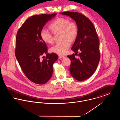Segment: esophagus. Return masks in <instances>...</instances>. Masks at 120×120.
Wrapping results in <instances>:
<instances>
[{"label":"esophagus","mask_w":120,"mask_h":120,"mask_svg":"<svg viewBox=\"0 0 120 120\" xmlns=\"http://www.w3.org/2000/svg\"><path fill=\"white\" fill-rule=\"evenodd\" d=\"M64 58H65V56H64L59 55V59H64Z\"/></svg>","instance_id":"obj_1"}]
</instances>
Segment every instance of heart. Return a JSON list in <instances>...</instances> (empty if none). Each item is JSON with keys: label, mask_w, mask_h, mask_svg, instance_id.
<instances>
[{"label": "heart", "mask_w": 120, "mask_h": 120, "mask_svg": "<svg viewBox=\"0 0 120 120\" xmlns=\"http://www.w3.org/2000/svg\"><path fill=\"white\" fill-rule=\"evenodd\" d=\"M52 32H60V42L56 43L51 48V51L59 54H65L70 47V41H73L78 34V28L73 22H70L68 19L60 17L56 19L50 25ZM41 36L46 43L52 44L53 41V35L51 32L46 28H43L41 31Z\"/></svg>", "instance_id": "1"}]
</instances>
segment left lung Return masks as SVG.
Here are the masks:
<instances>
[{
  "instance_id": "8db88e82",
  "label": "left lung",
  "mask_w": 120,
  "mask_h": 120,
  "mask_svg": "<svg viewBox=\"0 0 120 120\" xmlns=\"http://www.w3.org/2000/svg\"><path fill=\"white\" fill-rule=\"evenodd\" d=\"M68 16L74 20L78 28V34L71 49L78 53L79 58L75 54L68 55L71 60L70 72L78 81H83L90 77L98 65L100 54L99 41L92 22L81 13L66 11L60 13Z\"/></svg>"
}]
</instances>
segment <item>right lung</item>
<instances>
[{
	"label": "right lung",
	"mask_w": 120,
	"mask_h": 120,
	"mask_svg": "<svg viewBox=\"0 0 120 120\" xmlns=\"http://www.w3.org/2000/svg\"><path fill=\"white\" fill-rule=\"evenodd\" d=\"M56 14H44L29 17L17 34L16 58L26 76L36 84H44L51 79L53 64L58 59L56 54L47 53V45L41 36V29ZM45 54L46 57L41 59Z\"/></svg>",
	"instance_id": "obj_1"
}]
</instances>
